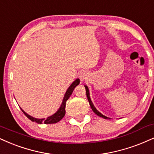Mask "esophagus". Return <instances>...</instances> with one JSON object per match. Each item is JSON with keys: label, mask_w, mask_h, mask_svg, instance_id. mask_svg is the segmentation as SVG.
<instances>
[{"label": "esophagus", "mask_w": 154, "mask_h": 154, "mask_svg": "<svg viewBox=\"0 0 154 154\" xmlns=\"http://www.w3.org/2000/svg\"><path fill=\"white\" fill-rule=\"evenodd\" d=\"M88 72H87V71H85V70L81 71L79 74V79H80L81 81H84L85 79L87 78V76H88Z\"/></svg>", "instance_id": "1"}]
</instances>
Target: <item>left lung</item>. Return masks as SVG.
I'll list each match as a JSON object with an SVG mask.
<instances>
[{"label":"left lung","mask_w":154,"mask_h":154,"mask_svg":"<svg viewBox=\"0 0 154 154\" xmlns=\"http://www.w3.org/2000/svg\"><path fill=\"white\" fill-rule=\"evenodd\" d=\"M84 86H85V88H86V96H87V98H88V100L89 104H90V106H91V109L93 110V111H94V113H96V114H97V115L98 116L103 118V119H110V118L107 117V116H104V115L102 114L101 113H100V112L98 111V110L96 109V107H95L94 105V103H93V102L91 101V97H90V93H89V89H88V86H87L86 85H85Z\"/></svg>","instance_id":"left-lung-1"}]
</instances>
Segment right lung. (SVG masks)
Segmentation results:
<instances>
[{
	"label": "right lung",
	"instance_id": "1",
	"mask_svg": "<svg viewBox=\"0 0 154 154\" xmlns=\"http://www.w3.org/2000/svg\"><path fill=\"white\" fill-rule=\"evenodd\" d=\"M79 83H80V80H79V79H77L76 80H75L71 83V86L68 87L65 95H64V97L63 98L62 103L61 105L60 106L59 109H58V111H57L54 114L51 116H48L47 119H36V118H34L33 116H31L28 115L27 113H26V112L21 109V108H20V109H21L23 113L27 116V118H28V119L33 121V122L40 123V124H42V123H45V124H48V123H56L61 120L64 117V116H65L66 101H67V100L69 98L70 96H71V95L73 91L74 88H75Z\"/></svg>",
	"mask_w": 154,
	"mask_h": 154
}]
</instances>
